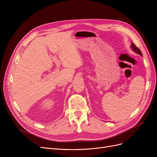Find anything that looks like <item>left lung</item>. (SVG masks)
<instances>
[{
  "label": "left lung",
  "mask_w": 157,
  "mask_h": 157,
  "mask_svg": "<svg viewBox=\"0 0 157 157\" xmlns=\"http://www.w3.org/2000/svg\"><path fill=\"white\" fill-rule=\"evenodd\" d=\"M130 48H132V50L135 53H137V54H139V55H140L143 56V55H142V53H141V50H140V49L137 46H136L135 44L133 43H132V44L130 45Z\"/></svg>",
  "instance_id": "left-lung-1"
}]
</instances>
